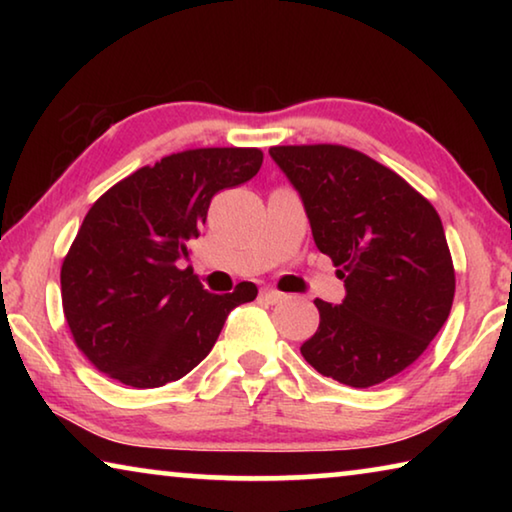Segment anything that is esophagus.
Masks as SVG:
<instances>
[{"instance_id":"34e87169","label":"esophagus","mask_w":512,"mask_h":512,"mask_svg":"<svg viewBox=\"0 0 512 512\" xmlns=\"http://www.w3.org/2000/svg\"><path fill=\"white\" fill-rule=\"evenodd\" d=\"M259 296H262L266 302H280L284 298V293L275 289H262L259 291Z\"/></svg>"}]
</instances>
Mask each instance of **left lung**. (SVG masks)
<instances>
[{
	"label": "left lung",
	"mask_w": 512,
	"mask_h": 512,
	"mask_svg": "<svg viewBox=\"0 0 512 512\" xmlns=\"http://www.w3.org/2000/svg\"><path fill=\"white\" fill-rule=\"evenodd\" d=\"M305 205L320 253L345 284L341 305L316 298L320 323L302 357L320 375L368 388L427 350L452 311L454 264L427 198L348 146H273Z\"/></svg>",
	"instance_id": "8db88e82"
}]
</instances>
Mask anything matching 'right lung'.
<instances>
[{"label":"right lung","instance_id":"right-lung-1","mask_svg":"<svg viewBox=\"0 0 512 512\" xmlns=\"http://www.w3.org/2000/svg\"><path fill=\"white\" fill-rule=\"evenodd\" d=\"M259 149H192L137 169L85 214L60 268L67 325L79 350L108 377L158 388L185 377L219 339L253 282L216 296L192 268L180 271L201 235L212 196L255 176Z\"/></svg>","mask_w":512,"mask_h":512}]
</instances>
